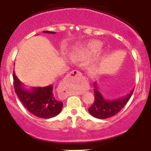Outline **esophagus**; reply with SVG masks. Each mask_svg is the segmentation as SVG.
Returning a JSON list of instances; mask_svg holds the SVG:
<instances>
[{"instance_id": "esophagus-1", "label": "esophagus", "mask_w": 151, "mask_h": 151, "mask_svg": "<svg viewBox=\"0 0 151 151\" xmlns=\"http://www.w3.org/2000/svg\"><path fill=\"white\" fill-rule=\"evenodd\" d=\"M81 76H82V73L77 70H73L69 74V77L70 78H79Z\"/></svg>"}]
</instances>
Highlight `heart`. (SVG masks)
<instances>
[{"instance_id": "obj_1", "label": "heart", "mask_w": 151, "mask_h": 151, "mask_svg": "<svg viewBox=\"0 0 151 151\" xmlns=\"http://www.w3.org/2000/svg\"><path fill=\"white\" fill-rule=\"evenodd\" d=\"M103 47V45L99 41H91L88 43L76 47L69 54V58L75 63L85 66L91 60L99 54ZM104 58V56H101V58L97 63L92 64L89 67L88 73L91 76H96L99 74L103 69L101 60Z\"/></svg>"}]
</instances>
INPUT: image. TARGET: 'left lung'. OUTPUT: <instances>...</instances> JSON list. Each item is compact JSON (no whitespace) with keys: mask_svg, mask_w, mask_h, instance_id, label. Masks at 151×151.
Listing matches in <instances>:
<instances>
[{"mask_svg":"<svg viewBox=\"0 0 151 151\" xmlns=\"http://www.w3.org/2000/svg\"><path fill=\"white\" fill-rule=\"evenodd\" d=\"M94 103L88 108V112L91 115L97 119H107L117 114L127 104L134 91L133 89L129 94L124 97L116 100L107 101L104 99L101 92L98 91L96 82L94 83Z\"/></svg>","mask_w":151,"mask_h":151,"instance_id":"1","label":"left lung"}]
</instances>
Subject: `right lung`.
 Listing matches in <instances>:
<instances>
[{
  "label": "right lung",
  "instance_id": "1",
  "mask_svg": "<svg viewBox=\"0 0 151 151\" xmlns=\"http://www.w3.org/2000/svg\"><path fill=\"white\" fill-rule=\"evenodd\" d=\"M45 33L54 34V32L44 31ZM13 85L16 94L26 110L35 116L50 119L60 113L63 102L57 99L51 85L42 88H26L13 72Z\"/></svg>",
  "mask_w": 151,
  "mask_h": 151
}]
</instances>
